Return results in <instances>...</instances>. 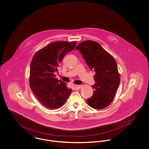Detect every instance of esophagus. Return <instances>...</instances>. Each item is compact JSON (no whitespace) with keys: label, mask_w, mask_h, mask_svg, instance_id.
Returning a JSON list of instances; mask_svg holds the SVG:
<instances>
[{"label":"esophagus","mask_w":149,"mask_h":149,"mask_svg":"<svg viewBox=\"0 0 149 149\" xmlns=\"http://www.w3.org/2000/svg\"><path fill=\"white\" fill-rule=\"evenodd\" d=\"M81 87V85H75L73 86V89L74 90H78Z\"/></svg>","instance_id":"34e87169"}]
</instances>
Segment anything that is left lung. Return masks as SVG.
<instances>
[{"label": "left lung", "instance_id": "8db88e82", "mask_svg": "<svg viewBox=\"0 0 149 149\" xmlns=\"http://www.w3.org/2000/svg\"><path fill=\"white\" fill-rule=\"evenodd\" d=\"M75 49L79 50L89 68L95 72L94 75L95 83L92 86L93 94L87 99V104L94 109H103L112 102L120 83L116 61L94 41L80 43Z\"/></svg>", "mask_w": 149, "mask_h": 149}]
</instances>
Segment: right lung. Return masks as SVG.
<instances>
[{"label":"right lung","instance_id":"obj_1","mask_svg":"<svg viewBox=\"0 0 149 149\" xmlns=\"http://www.w3.org/2000/svg\"><path fill=\"white\" fill-rule=\"evenodd\" d=\"M77 42L57 41L38 51L33 57L29 71V85L43 106L50 109L63 106L72 90L55 78L65 55L74 50Z\"/></svg>","mask_w":149,"mask_h":149}]
</instances>
